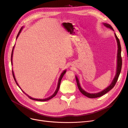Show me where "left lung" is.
Masks as SVG:
<instances>
[{
    "instance_id": "8db88e82",
    "label": "left lung",
    "mask_w": 128,
    "mask_h": 128,
    "mask_svg": "<svg viewBox=\"0 0 128 128\" xmlns=\"http://www.w3.org/2000/svg\"><path fill=\"white\" fill-rule=\"evenodd\" d=\"M104 26H106L107 28H110L111 29L113 30V28H112V26L107 24H104ZM115 36L116 37V39L117 40V42H118V66H117V71H116V75L114 77V79L113 80V82H112V84L110 85V86H108V88H107L106 89H104V90H103L102 91L97 93V94H89V93H88L86 92L84 90H83V89L81 88L80 84L79 83V81L77 77L76 76V82H77V86L79 90L80 91V92L82 93L83 94H84V96H86L88 98H98V97H100L103 95H104V94H106V93H107L108 92H109L110 90H112V88H114V86H115V85L116 83L118 78L119 77V75L120 74V72H121V68H122V57H121V44H120V40L118 38V37H117L116 34H115Z\"/></svg>"
}]
</instances>
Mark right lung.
I'll return each instance as SVG.
<instances>
[{
	"instance_id": "obj_1",
	"label": "right lung",
	"mask_w": 128,
	"mask_h": 128,
	"mask_svg": "<svg viewBox=\"0 0 128 128\" xmlns=\"http://www.w3.org/2000/svg\"><path fill=\"white\" fill-rule=\"evenodd\" d=\"M22 28H21V29H20V31H19V32H18V35H17V37H16V38L18 37V35H19V34H20V33L21 32V30H22ZM14 47H13V50H12V54H11V64H12V56H13V49H14ZM66 70H64V72L61 74V76H60V78H59V82H58V86H57V88H56V91H55V92L54 93V94L52 96H50V97H48V98H46V99H34V98H32L31 97V96H28L27 94H25V93L24 92V94L26 95V96H28V97L30 98V99H32V100H37V101H40V102H44V101H47V100H50V99H52V98H53L54 96H56V95L57 94V93H58V91H59V88H60V83H61V80H62V77H63V76H64V74L66 73ZM12 74H13V78H14V80H15V82H16V84L18 85V83H17V82H16V80H15V76H14V72H13V70H12ZM19 88H20V86H19Z\"/></svg>"
}]
</instances>
